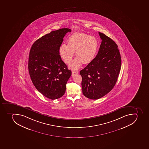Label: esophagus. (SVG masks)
I'll list each match as a JSON object with an SVG mask.
<instances>
[{"label":"esophagus","mask_w":149,"mask_h":149,"mask_svg":"<svg viewBox=\"0 0 149 149\" xmlns=\"http://www.w3.org/2000/svg\"><path fill=\"white\" fill-rule=\"evenodd\" d=\"M79 72L78 71H72V76H74V75H75L76 74H78Z\"/></svg>","instance_id":"1"}]
</instances>
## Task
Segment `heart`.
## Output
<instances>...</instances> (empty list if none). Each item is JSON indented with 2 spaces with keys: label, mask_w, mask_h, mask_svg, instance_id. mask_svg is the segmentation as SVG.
I'll return each instance as SVG.
<instances>
[{
  "label": "heart",
  "mask_w": 149,
  "mask_h": 149,
  "mask_svg": "<svg viewBox=\"0 0 149 149\" xmlns=\"http://www.w3.org/2000/svg\"><path fill=\"white\" fill-rule=\"evenodd\" d=\"M98 47L96 38L84 33H75L68 39V44L60 46L59 53L65 62H71L75 52L77 57L69 65L72 69H77L83 64H87L94 58Z\"/></svg>",
  "instance_id": "1"
}]
</instances>
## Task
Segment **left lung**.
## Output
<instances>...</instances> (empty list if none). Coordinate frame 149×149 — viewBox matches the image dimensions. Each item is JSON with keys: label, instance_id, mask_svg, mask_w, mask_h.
<instances>
[{"label": "left lung", "instance_id": "obj_1", "mask_svg": "<svg viewBox=\"0 0 149 149\" xmlns=\"http://www.w3.org/2000/svg\"><path fill=\"white\" fill-rule=\"evenodd\" d=\"M102 41L96 56L80 72L86 97L97 100L108 94L118 80L121 58L118 45L110 38L99 33Z\"/></svg>", "mask_w": 149, "mask_h": 149}]
</instances>
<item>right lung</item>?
I'll return each instance as SVG.
<instances>
[{
	"label": "right lung",
	"instance_id": "add662e5",
	"mask_svg": "<svg viewBox=\"0 0 149 149\" xmlns=\"http://www.w3.org/2000/svg\"><path fill=\"white\" fill-rule=\"evenodd\" d=\"M70 31L68 28L51 31L38 39L31 48L28 68L31 81L40 93L51 100L64 95L71 75L59 53L63 38Z\"/></svg>",
	"mask_w": 149,
	"mask_h": 149
}]
</instances>
